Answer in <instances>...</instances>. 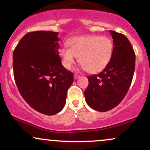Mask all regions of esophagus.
Listing matches in <instances>:
<instances>
[{
	"mask_svg": "<svg viewBox=\"0 0 150 150\" xmlns=\"http://www.w3.org/2000/svg\"><path fill=\"white\" fill-rule=\"evenodd\" d=\"M80 75H74V79L75 80H77V79H78L79 77H80Z\"/></svg>",
	"mask_w": 150,
	"mask_h": 150,
	"instance_id": "obj_1",
	"label": "esophagus"
}]
</instances>
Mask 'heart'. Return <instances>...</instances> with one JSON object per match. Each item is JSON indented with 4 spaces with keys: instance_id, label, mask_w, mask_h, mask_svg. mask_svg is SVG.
Here are the masks:
<instances>
[{
    "instance_id": "b5f03b06",
    "label": "heart",
    "mask_w": 150,
    "mask_h": 150,
    "mask_svg": "<svg viewBox=\"0 0 150 150\" xmlns=\"http://www.w3.org/2000/svg\"><path fill=\"white\" fill-rule=\"evenodd\" d=\"M69 47L60 51L62 64L70 69L77 57L83 68L90 73L101 72L111 61L113 45L110 38L99 36H83L70 39Z\"/></svg>"
}]
</instances>
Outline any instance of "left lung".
Listing matches in <instances>:
<instances>
[{
	"label": "left lung",
	"instance_id": "8db88e82",
	"mask_svg": "<svg viewBox=\"0 0 150 150\" xmlns=\"http://www.w3.org/2000/svg\"><path fill=\"white\" fill-rule=\"evenodd\" d=\"M113 49L111 61L100 73L87 77L88 87L84 92L87 104L104 112L116 107L128 92L133 77L135 54L123 34L110 31Z\"/></svg>",
	"mask_w": 150,
	"mask_h": 150
}]
</instances>
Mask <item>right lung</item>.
<instances>
[{
    "label": "right lung",
    "mask_w": 150,
    "mask_h": 150,
    "mask_svg": "<svg viewBox=\"0 0 150 150\" xmlns=\"http://www.w3.org/2000/svg\"><path fill=\"white\" fill-rule=\"evenodd\" d=\"M58 32L37 31L26 34L13 51L15 83L32 108L52 116L61 111L73 74L61 63Z\"/></svg>",
    "instance_id": "1"
}]
</instances>
